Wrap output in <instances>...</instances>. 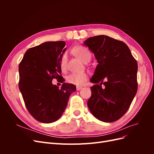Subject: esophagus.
<instances>
[{
    "label": "esophagus",
    "mask_w": 154,
    "mask_h": 154,
    "mask_svg": "<svg viewBox=\"0 0 154 154\" xmlns=\"http://www.w3.org/2000/svg\"><path fill=\"white\" fill-rule=\"evenodd\" d=\"M82 87H80V86H77L76 87V90L77 91H80V89H82Z\"/></svg>",
    "instance_id": "obj_1"
}]
</instances>
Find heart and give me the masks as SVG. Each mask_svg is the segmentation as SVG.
I'll return each instance as SVG.
<instances>
[{
  "instance_id": "heart-1",
  "label": "heart",
  "mask_w": 154,
  "mask_h": 154,
  "mask_svg": "<svg viewBox=\"0 0 154 154\" xmlns=\"http://www.w3.org/2000/svg\"><path fill=\"white\" fill-rule=\"evenodd\" d=\"M74 53L78 58L82 62L87 63L90 61L91 54L90 51L83 46H79L74 50ZM60 66L62 71H66L67 66V55L63 54L60 59ZM88 74L85 72H72L69 74L66 78L68 83L75 85H82L83 83L87 80Z\"/></svg>"
}]
</instances>
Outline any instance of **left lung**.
Listing matches in <instances>:
<instances>
[{
    "mask_svg": "<svg viewBox=\"0 0 154 154\" xmlns=\"http://www.w3.org/2000/svg\"><path fill=\"white\" fill-rule=\"evenodd\" d=\"M84 44L97 65L91 79L88 109L101 122H114L127 112L137 91V63L123 42L106 35L88 38Z\"/></svg>",
    "mask_w": 154,
    "mask_h": 154,
    "instance_id": "left-lung-1",
    "label": "left lung"
}]
</instances>
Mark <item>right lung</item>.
Segmentation results:
<instances>
[{"label":"right lung","mask_w":154,"mask_h":154,"mask_svg":"<svg viewBox=\"0 0 154 154\" xmlns=\"http://www.w3.org/2000/svg\"><path fill=\"white\" fill-rule=\"evenodd\" d=\"M63 41L48 42L27 50L18 66V87L25 105L36 120L51 123L61 117L76 86L53 85V79H64L60 66L66 49Z\"/></svg>","instance_id":"obj_1"}]
</instances>
